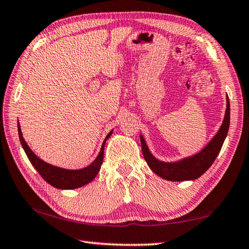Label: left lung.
Masks as SVG:
<instances>
[{"label": "left lung", "instance_id": "left-lung-1", "mask_svg": "<svg viewBox=\"0 0 249 249\" xmlns=\"http://www.w3.org/2000/svg\"><path fill=\"white\" fill-rule=\"evenodd\" d=\"M230 128V100L226 95V110L223 124H222L219 131L208 143L206 147L189 158L182 159L173 163L162 162L155 159L147 147L144 138L140 136L142 153L144 156L149 167L156 175L160 176L164 179L171 181H184L197 179L206 173L219 155L221 147L223 145L226 136H228Z\"/></svg>", "mask_w": 249, "mask_h": 249}]
</instances>
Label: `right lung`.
<instances>
[{
	"mask_svg": "<svg viewBox=\"0 0 249 249\" xmlns=\"http://www.w3.org/2000/svg\"><path fill=\"white\" fill-rule=\"evenodd\" d=\"M17 128H18V136L20 140V144L23 146L26 155H27L28 160H30L33 166L36 168V171L40 174V176L45 179L48 184L55 187L58 189H75L80 188L89 184L94 179L97 175L100 166H102L103 160H104V147L105 143L108 140V138L112 134V130L107 134L106 139L103 142L102 149H100L99 154L95 160L89 166L82 169H65L61 167L53 166V165L46 163L38 158V156L30 150L27 143L24 140L23 133H21L19 122L17 124Z\"/></svg>",
	"mask_w": 249,
	"mask_h": 249,
	"instance_id": "right-lung-1",
	"label": "right lung"
}]
</instances>
